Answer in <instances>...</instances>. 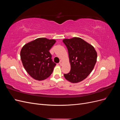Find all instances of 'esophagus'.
I'll return each mask as SVG.
<instances>
[{"instance_id": "esophagus-1", "label": "esophagus", "mask_w": 120, "mask_h": 120, "mask_svg": "<svg viewBox=\"0 0 120 120\" xmlns=\"http://www.w3.org/2000/svg\"><path fill=\"white\" fill-rule=\"evenodd\" d=\"M63 60H60V66H61V65H62V64H63Z\"/></svg>"}]
</instances>
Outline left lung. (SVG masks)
<instances>
[{
  "label": "left lung",
  "mask_w": 120,
  "mask_h": 120,
  "mask_svg": "<svg viewBox=\"0 0 120 120\" xmlns=\"http://www.w3.org/2000/svg\"><path fill=\"white\" fill-rule=\"evenodd\" d=\"M68 50L71 71L64 74L67 80L78 83L85 79L90 74L95 66L97 53L94 47L81 38L63 39Z\"/></svg>",
  "instance_id": "left-lung-1"
}]
</instances>
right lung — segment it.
Segmentation results:
<instances>
[{"label": "right lung", "mask_w": 120, "mask_h": 120, "mask_svg": "<svg viewBox=\"0 0 120 120\" xmlns=\"http://www.w3.org/2000/svg\"><path fill=\"white\" fill-rule=\"evenodd\" d=\"M54 39L41 38L26 43L21 49L20 58L27 73L34 79L44 80L51 75L56 64L49 50Z\"/></svg>", "instance_id": "add662e5"}]
</instances>
